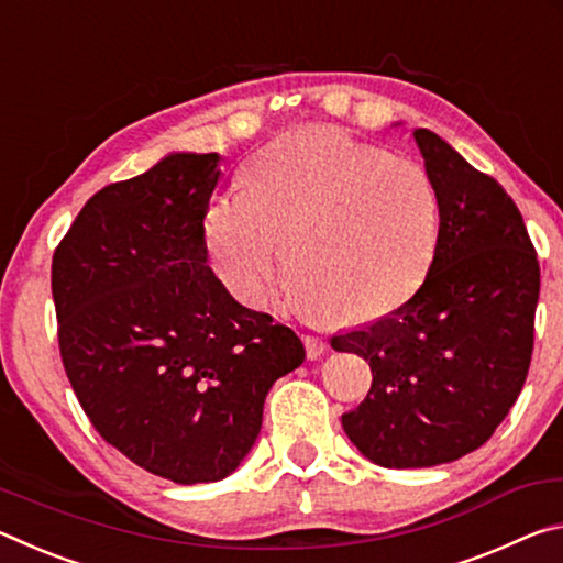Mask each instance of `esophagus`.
<instances>
[{"instance_id":"1","label":"esophagus","mask_w":563,"mask_h":563,"mask_svg":"<svg viewBox=\"0 0 563 563\" xmlns=\"http://www.w3.org/2000/svg\"><path fill=\"white\" fill-rule=\"evenodd\" d=\"M302 342H305V352H308L310 360H318V357H322V355H325V352H328V342L320 340V338L305 335Z\"/></svg>"}]
</instances>
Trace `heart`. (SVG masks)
<instances>
[{"label":"heart","mask_w":563,"mask_h":563,"mask_svg":"<svg viewBox=\"0 0 563 563\" xmlns=\"http://www.w3.org/2000/svg\"><path fill=\"white\" fill-rule=\"evenodd\" d=\"M213 271L235 300H268L288 238V300L340 318H385L422 288L440 238V198L412 158L338 129L290 131L245 170L243 194L203 218Z\"/></svg>","instance_id":"b5f03b06"}]
</instances>
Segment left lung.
Segmentation results:
<instances>
[{"instance_id":"8db88e82","label":"left lung","mask_w":563,"mask_h":563,"mask_svg":"<svg viewBox=\"0 0 563 563\" xmlns=\"http://www.w3.org/2000/svg\"><path fill=\"white\" fill-rule=\"evenodd\" d=\"M440 198L432 268L402 308L332 335L373 369L342 430L369 462L422 470L489 440L523 387L539 261L507 190L430 129H415Z\"/></svg>"}]
</instances>
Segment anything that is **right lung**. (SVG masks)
Masks as SVG:
<instances>
[{
    "mask_svg": "<svg viewBox=\"0 0 563 563\" xmlns=\"http://www.w3.org/2000/svg\"><path fill=\"white\" fill-rule=\"evenodd\" d=\"M218 154H168L101 188L52 261L66 377L97 432L176 484L218 482L253 450L273 383L302 365L290 328L208 268Z\"/></svg>",
    "mask_w": 563,
    "mask_h": 563,
    "instance_id": "add662e5",
    "label": "right lung"
}]
</instances>
